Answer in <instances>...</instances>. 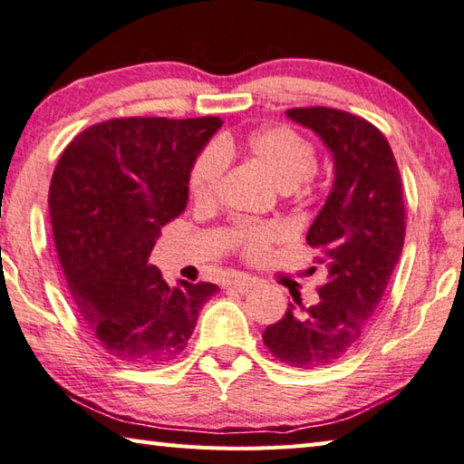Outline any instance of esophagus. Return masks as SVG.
<instances>
[{
  "instance_id": "obj_1",
  "label": "esophagus",
  "mask_w": 464,
  "mask_h": 464,
  "mask_svg": "<svg viewBox=\"0 0 464 464\" xmlns=\"http://www.w3.org/2000/svg\"><path fill=\"white\" fill-rule=\"evenodd\" d=\"M257 282L254 280V277H249V276H235L233 280L227 282V288H231V290L239 292V294H246V292H249L251 288H254Z\"/></svg>"
}]
</instances>
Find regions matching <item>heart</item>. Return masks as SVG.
Wrapping results in <instances>:
<instances>
[{"label":"heart","instance_id":"obj_1","mask_svg":"<svg viewBox=\"0 0 464 464\" xmlns=\"http://www.w3.org/2000/svg\"><path fill=\"white\" fill-rule=\"evenodd\" d=\"M237 154L259 166L280 190L296 188L314 166L313 144L290 128H264L251 133L243 144L225 136L215 148L203 151L192 166L188 187L197 205L213 203L225 172V160ZM280 239L282 229L272 223H237L231 233L233 246L249 259L264 257Z\"/></svg>","mask_w":464,"mask_h":464}]
</instances>
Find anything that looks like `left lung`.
I'll return each mask as SVG.
<instances>
[{"mask_svg": "<svg viewBox=\"0 0 464 464\" xmlns=\"http://www.w3.org/2000/svg\"><path fill=\"white\" fill-rule=\"evenodd\" d=\"M285 115L313 130L333 158L331 192L306 235L320 249L326 282L314 306L294 298L264 343L285 365L316 369L343 359L363 336L400 261L406 213L398 162L375 125L331 107Z\"/></svg>", "mask_w": 464, "mask_h": 464, "instance_id": "8db88e82", "label": "left lung"}]
</instances>
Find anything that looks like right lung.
Returning <instances> with one entry per match:
<instances>
[{
	"mask_svg": "<svg viewBox=\"0 0 464 464\" xmlns=\"http://www.w3.org/2000/svg\"><path fill=\"white\" fill-rule=\"evenodd\" d=\"M223 121L123 117L91 125L58 160L50 221L82 320L109 355L150 365L174 359L217 284L170 288L150 254L184 213L197 158Z\"/></svg>",
	"mask_w": 464,
	"mask_h": 464,
	"instance_id": "add662e5",
	"label": "right lung"
}]
</instances>
